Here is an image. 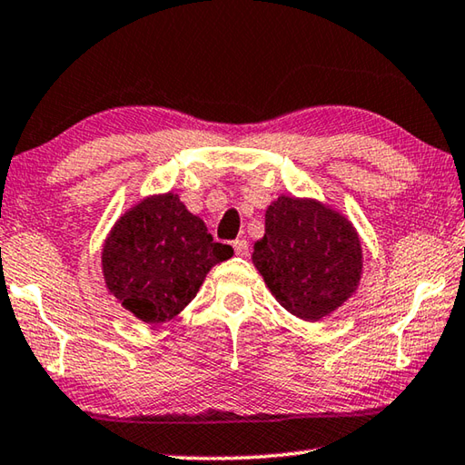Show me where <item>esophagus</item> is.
Masks as SVG:
<instances>
[{
    "mask_svg": "<svg viewBox=\"0 0 465 465\" xmlns=\"http://www.w3.org/2000/svg\"><path fill=\"white\" fill-rule=\"evenodd\" d=\"M232 247H234V253H237L239 257H247V253H249V242L247 241H234L232 242Z\"/></svg>",
    "mask_w": 465,
    "mask_h": 465,
    "instance_id": "esophagus-1",
    "label": "esophagus"
}]
</instances>
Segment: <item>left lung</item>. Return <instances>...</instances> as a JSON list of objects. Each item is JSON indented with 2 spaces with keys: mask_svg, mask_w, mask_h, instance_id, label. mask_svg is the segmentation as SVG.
I'll list each match as a JSON object with an SVG mask.
<instances>
[{
  "mask_svg": "<svg viewBox=\"0 0 465 465\" xmlns=\"http://www.w3.org/2000/svg\"><path fill=\"white\" fill-rule=\"evenodd\" d=\"M253 265L290 314L321 321L360 288L363 249L343 212L316 198L280 195L265 210Z\"/></svg>",
  "mask_w": 465,
  "mask_h": 465,
  "instance_id": "left-lung-1",
  "label": "left lung"
}]
</instances>
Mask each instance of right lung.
<instances>
[{"instance_id": "right-lung-1", "label": "right lung", "mask_w": 465, "mask_h": 465, "mask_svg": "<svg viewBox=\"0 0 465 465\" xmlns=\"http://www.w3.org/2000/svg\"><path fill=\"white\" fill-rule=\"evenodd\" d=\"M232 257L200 216L173 192L146 195L128 208L102 247L110 296L146 324L177 316L198 294L212 267Z\"/></svg>"}]
</instances>
